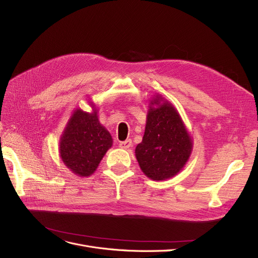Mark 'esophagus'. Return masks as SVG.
<instances>
[{
	"label": "esophagus",
	"mask_w": 258,
	"mask_h": 258,
	"mask_svg": "<svg viewBox=\"0 0 258 258\" xmlns=\"http://www.w3.org/2000/svg\"><path fill=\"white\" fill-rule=\"evenodd\" d=\"M119 147H120L121 149H128V148H131V147H132V140H131V139H127V140H125V141H121V142L119 143Z\"/></svg>",
	"instance_id": "esophagus-1"
}]
</instances>
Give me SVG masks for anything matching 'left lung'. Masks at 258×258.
Segmentation results:
<instances>
[{"label":"left lung","instance_id":"left-lung-1","mask_svg":"<svg viewBox=\"0 0 258 258\" xmlns=\"http://www.w3.org/2000/svg\"><path fill=\"white\" fill-rule=\"evenodd\" d=\"M192 151V137L178 110L161 95H155L142 141L135 150L141 171L152 180H166L183 169Z\"/></svg>","mask_w":258,"mask_h":258}]
</instances>
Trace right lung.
<instances>
[{
	"label": "right lung",
	"mask_w": 258,
	"mask_h": 258,
	"mask_svg": "<svg viewBox=\"0 0 258 258\" xmlns=\"http://www.w3.org/2000/svg\"><path fill=\"white\" fill-rule=\"evenodd\" d=\"M91 113L76 108L60 138L59 153L63 163L75 175L88 177L95 173L106 152L113 145L109 132L100 123L93 102Z\"/></svg>",
	"instance_id": "add662e5"
}]
</instances>
